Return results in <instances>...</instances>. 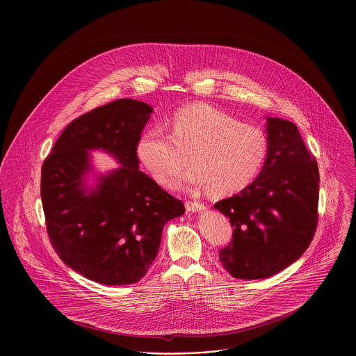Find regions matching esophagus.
<instances>
[{
	"instance_id": "esophagus-1",
	"label": "esophagus",
	"mask_w": 356,
	"mask_h": 356,
	"mask_svg": "<svg viewBox=\"0 0 356 356\" xmlns=\"http://www.w3.org/2000/svg\"><path fill=\"white\" fill-rule=\"evenodd\" d=\"M185 207L189 212H196V211L204 209V204L200 203V202H192V200L185 202Z\"/></svg>"
}]
</instances>
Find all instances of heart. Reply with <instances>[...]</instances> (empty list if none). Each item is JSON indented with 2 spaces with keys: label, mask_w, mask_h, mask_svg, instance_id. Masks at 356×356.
Segmentation results:
<instances>
[{
  "label": "heart",
  "mask_w": 356,
  "mask_h": 356,
  "mask_svg": "<svg viewBox=\"0 0 356 356\" xmlns=\"http://www.w3.org/2000/svg\"><path fill=\"white\" fill-rule=\"evenodd\" d=\"M267 152L263 130L203 102L175 111L168 133L153 127L137 143V156L156 182L171 186L191 160L195 167L179 185L207 189L212 196L234 195L250 186Z\"/></svg>",
  "instance_id": "heart-1"
}]
</instances>
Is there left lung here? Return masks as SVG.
<instances>
[{
	"label": "left lung",
	"mask_w": 356,
	"mask_h": 356,
	"mask_svg": "<svg viewBox=\"0 0 356 356\" xmlns=\"http://www.w3.org/2000/svg\"><path fill=\"white\" fill-rule=\"evenodd\" d=\"M268 152L254 182L215 208L232 223L233 240L219 261L240 280L268 278L311 244L318 225L319 171L295 123L267 119Z\"/></svg>",
	"instance_id": "left-lung-1"
}]
</instances>
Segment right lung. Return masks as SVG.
<instances>
[{
	"mask_svg": "<svg viewBox=\"0 0 356 356\" xmlns=\"http://www.w3.org/2000/svg\"><path fill=\"white\" fill-rule=\"evenodd\" d=\"M152 106L120 99L74 119L41 171V199L51 245L81 275L104 285L140 281L152 264L164 225L184 203L138 170L137 143ZM89 149L111 152L122 165L83 189Z\"/></svg>",
	"mask_w": 356,
	"mask_h": 356,
	"instance_id": "obj_1",
	"label": "right lung"
}]
</instances>
